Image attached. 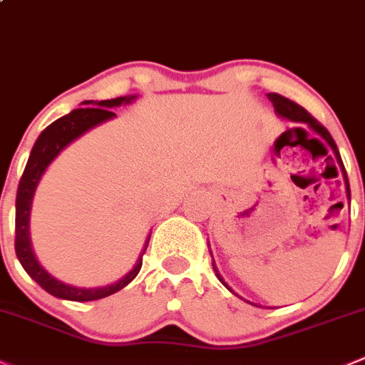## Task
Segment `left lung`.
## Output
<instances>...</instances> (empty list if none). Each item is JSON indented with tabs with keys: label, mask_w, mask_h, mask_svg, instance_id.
Masks as SVG:
<instances>
[{
	"label": "left lung",
	"mask_w": 365,
	"mask_h": 365,
	"mask_svg": "<svg viewBox=\"0 0 365 365\" xmlns=\"http://www.w3.org/2000/svg\"><path fill=\"white\" fill-rule=\"evenodd\" d=\"M267 98H269V101H271V103H272V107H274V110L278 112V115H282V118H287V119H291V121H296V123H305V125H309L310 128L314 130V132L319 133V135L323 137L324 140H327L328 146H330L331 151H334L335 160L339 162V165H341L342 173H344L346 190H348V197H351V192H349L348 175H346V169H344V164H342L341 153H339L337 144H335V140L331 139L330 132H328V130L324 128V126L321 125V123L317 121L316 118H312V115H310L309 112H307L305 108L302 107V105L294 103V101H291V100H289V98L280 96V94H277V93L267 94ZM330 158H331V157H330ZM331 160H334V158H331ZM335 171H337V168H335ZM212 265H214V264H212ZM214 269H215V265H214ZM215 272H217V269H215ZM217 278L222 282V278H221V274H219V272H217ZM222 284H225V282H222ZM225 285H226V284H225ZM226 287H228V285H226ZM228 289H230V287H228ZM230 291H232V289H230Z\"/></svg>",
	"instance_id": "left-lung-1"
}]
</instances>
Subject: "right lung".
<instances>
[{"instance_id": "obj_1", "label": "right lung", "mask_w": 365, "mask_h": 365, "mask_svg": "<svg viewBox=\"0 0 365 365\" xmlns=\"http://www.w3.org/2000/svg\"><path fill=\"white\" fill-rule=\"evenodd\" d=\"M130 100H133V98H115V100H105L100 101V103H94L98 105V107L76 108V110H73L71 114L63 115V118L51 123V125L38 135L37 143L31 148L30 158H28V164L26 168H24L23 176H21L19 187H17L16 242H14V246H16V255L17 258H19L21 265L24 267V271H26L46 292H49V294L55 296V298L71 299V302H93V299L107 298V296L114 294V292L126 287V285L139 274L140 267H143V255L146 253L148 246L144 247L143 255H140V260L137 262L135 269L130 271L123 280L118 282V284L101 289H78L73 287V285H66L62 284V282L55 280L51 274H48V272L38 265L37 258L31 253L30 237H28V219H30L31 197H34L35 187H37L44 169L51 164L53 158H55L71 140L80 137L81 133L87 132L88 128H93V126L114 118L115 114L110 110L112 107H118L123 101L128 103ZM91 103H93V101H85V105ZM148 242H150V240H148Z\"/></svg>"}]
</instances>
